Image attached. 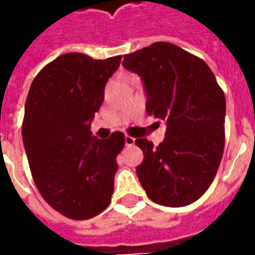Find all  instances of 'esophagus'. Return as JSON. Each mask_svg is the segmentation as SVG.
Returning <instances> with one entry per match:
<instances>
[{
  "instance_id": "34e87169",
  "label": "esophagus",
  "mask_w": 255,
  "mask_h": 255,
  "mask_svg": "<svg viewBox=\"0 0 255 255\" xmlns=\"http://www.w3.org/2000/svg\"><path fill=\"white\" fill-rule=\"evenodd\" d=\"M124 140H126V146H132L133 142H135V139L132 136H129V135H126Z\"/></svg>"
}]
</instances>
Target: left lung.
<instances>
[{
  "label": "left lung",
  "mask_w": 255,
  "mask_h": 255,
  "mask_svg": "<svg viewBox=\"0 0 255 255\" xmlns=\"http://www.w3.org/2000/svg\"><path fill=\"white\" fill-rule=\"evenodd\" d=\"M124 68L142 76L149 116L166 123L165 139L144 138L138 179L153 202L180 208L202 197L223 158L225 97L202 58L169 42L126 54Z\"/></svg>",
  "instance_id": "left-lung-1"
}]
</instances>
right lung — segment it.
Listing matches in <instances>:
<instances>
[{"mask_svg":"<svg viewBox=\"0 0 255 255\" xmlns=\"http://www.w3.org/2000/svg\"><path fill=\"white\" fill-rule=\"evenodd\" d=\"M120 61L67 53L42 68L27 95L21 135L31 175L42 198L68 219H91L111 203L124 133L98 139L90 128Z\"/></svg>","mask_w":255,"mask_h":255,"instance_id":"add662e5","label":"right lung"}]
</instances>
